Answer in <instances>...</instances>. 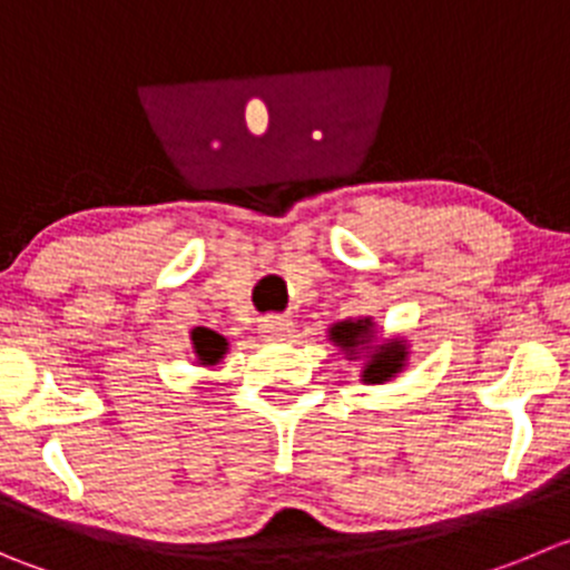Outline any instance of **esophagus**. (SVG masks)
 Here are the masks:
<instances>
[{
	"instance_id": "34e87169",
	"label": "esophagus",
	"mask_w": 570,
	"mask_h": 570,
	"mask_svg": "<svg viewBox=\"0 0 570 570\" xmlns=\"http://www.w3.org/2000/svg\"><path fill=\"white\" fill-rule=\"evenodd\" d=\"M291 330H294V322H291L288 316H276V313H271V316L259 318V333L271 341L288 338Z\"/></svg>"
}]
</instances>
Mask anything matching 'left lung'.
Listing matches in <instances>:
<instances>
[{"label":"left lung","instance_id":"8db88e82","mask_svg":"<svg viewBox=\"0 0 570 570\" xmlns=\"http://www.w3.org/2000/svg\"><path fill=\"white\" fill-rule=\"evenodd\" d=\"M330 335H333L335 344H341L344 350H355V346L363 344L366 335H370V322H341L335 324ZM400 366H403V346L386 344L372 355L370 366H366V372H363V381L381 383L386 381V377L397 375Z\"/></svg>","mask_w":570,"mask_h":570}]
</instances>
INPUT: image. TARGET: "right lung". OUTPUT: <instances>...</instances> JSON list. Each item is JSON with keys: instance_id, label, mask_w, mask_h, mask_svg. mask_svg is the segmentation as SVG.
<instances>
[{"instance_id": "1", "label": "right lung", "mask_w": 570, "mask_h": 570, "mask_svg": "<svg viewBox=\"0 0 570 570\" xmlns=\"http://www.w3.org/2000/svg\"><path fill=\"white\" fill-rule=\"evenodd\" d=\"M193 344H195V352H198V361L204 363H218V357H224L226 352V341L207 327L195 330Z\"/></svg>"}]
</instances>
